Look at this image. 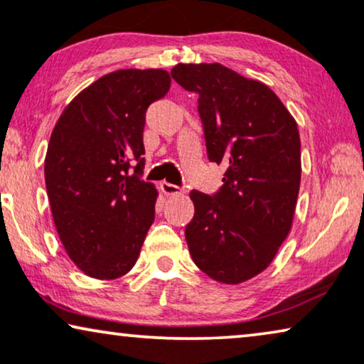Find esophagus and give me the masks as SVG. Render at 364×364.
Wrapping results in <instances>:
<instances>
[{"label":"esophagus","mask_w":364,"mask_h":364,"mask_svg":"<svg viewBox=\"0 0 364 364\" xmlns=\"http://www.w3.org/2000/svg\"><path fill=\"white\" fill-rule=\"evenodd\" d=\"M161 188H162V192L166 193V196H178V193H183L181 187L173 186V183H168V182H162Z\"/></svg>","instance_id":"esophagus-1"}]
</instances>
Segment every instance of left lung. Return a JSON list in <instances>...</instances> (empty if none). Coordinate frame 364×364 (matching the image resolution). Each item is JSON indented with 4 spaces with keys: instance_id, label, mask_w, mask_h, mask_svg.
I'll return each mask as SVG.
<instances>
[{
    "instance_id": "obj_1",
    "label": "left lung",
    "mask_w": 364,
    "mask_h": 364,
    "mask_svg": "<svg viewBox=\"0 0 364 364\" xmlns=\"http://www.w3.org/2000/svg\"><path fill=\"white\" fill-rule=\"evenodd\" d=\"M171 74L198 96L208 161L227 166L215 193L191 192L188 252L213 280L237 285L270 265L291 228L301 178L296 122L270 87L218 63L177 64Z\"/></svg>"
}]
</instances>
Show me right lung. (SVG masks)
Listing matches in <instances>:
<instances>
[{"mask_svg": "<svg viewBox=\"0 0 364 364\" xmlns=\"http://www.w3.org/2000/svg\"><path fill=\"white\" fill-rule=\"evenodd\" d=\"M171 89L164 69H121L79 92L53 129L44 178L54 225L87 277L114 280L136 265L156 217L144 182L146 111Z\"/></svg>", "mask_w": 364, "mask_h": 364, "instance_id": "right-lung-1", "label": "right lung"}]
</instances>
